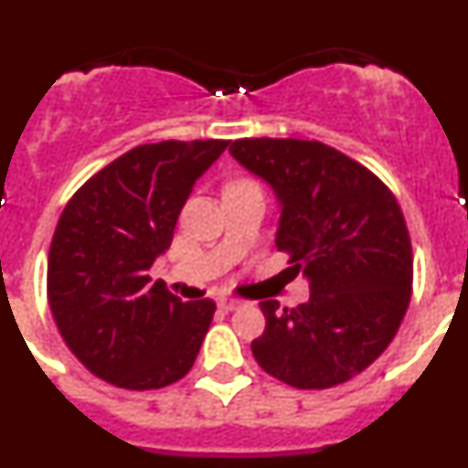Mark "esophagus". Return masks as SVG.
<instances>
[{
	"label": "esophagus",
	"instance_id": "esophagus-1",
	"mask_svg": "<svg viewBox=\"0 0 468 468\" xmlns=\"http://www.w3.org/2000/svg\"><path fill=\"white\" fill-rule=\"evenodd\" d=\"M218 307H220L222 312H234V309L241 307V300H234V297H220V300H218Z\"/></svg>",
	"mask_w": 468,
	"mask_h": 468
}]
</instances>
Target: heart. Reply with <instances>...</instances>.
I'll use <instances>...</instances> for the list:
<instances>
[{"mask_svg":"<svg viewBox=\"0 0 468 468\" xmlns=\"http://www.w3.org/2000/svg\"><path fill=\"white\" fill-rule=\"evenodd\" d=\"M234 185H248V183H234Z\"/></svg>","mask_w":468,"mask_h":468,"instance_id":"1","label":"heart"}]
</instances>
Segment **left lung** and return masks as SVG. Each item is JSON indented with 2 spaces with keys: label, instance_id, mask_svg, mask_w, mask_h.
Here are the masks:
<instances>
[{
  "label": "left lung",
  "instance_id": "obj_1",
  "mask_svg": "<svg viewBox=\"0 0 468 468\" xmlns=\"http://www.w3.org/2000/svg\"><path fill=\"white\" fill-rule=\"evenodd\" d=\"M231 156L270 183L281 204L276 248L309 279V302L262 300L253 340L264 373L328 388L363 373L391 345L412 292L403 210L375 173L318 140L243 138Z\"/></svg>",
  "mask_w": 468,
  "mask_h": 468
}]
</instances>
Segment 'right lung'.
I'll return each mask as SVG.
<instances>
[{"label":"right lung","instance_id":"1","mask_svg":"<svg viewBox=\"0 0 468 468\" xmlns=\"http://www.w3.org/2000/svg\"><path fill=\"white\" fill-rule=\"evenodd\" d=\"M229 140L138 144L81 185L48 250L47 295L65 345L95 378L147 391L192 370L213 300L183 302L152 283L177 215Z\"/></svg>","mask_w":468,"mask_h":468}]
</instances>
